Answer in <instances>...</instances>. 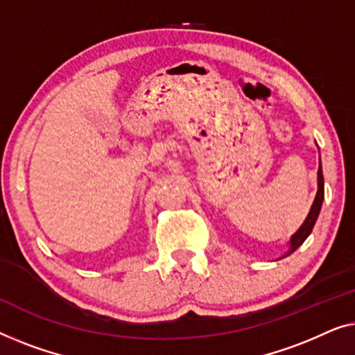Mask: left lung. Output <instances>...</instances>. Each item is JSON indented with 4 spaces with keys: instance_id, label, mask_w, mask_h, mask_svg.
I'll use <instances>...</instances> for the list:
<instances>
[{
    "instance_id": "obj_1",
    "label": "left lung",
    "mask_w": 355,
    "mask_h": 355,
    "mask_svg": "<svg viewBox=\"0 0 355 355\" xmlns=\"http://www.w3.org/2000/svg\"><path fill=\"white\" fill-rule=\"evenodd\" d=\"M317 182H318V189H317V194H315V199H313V204L311 207V212H309V216L306 217V220L301 225V228L297 230L296 233L293 234L291 239H289V249L284 254L283 257L289 256V254H293L296 249L301 246V244L306 241L309 234L312 233V228L315 225L317 218H318V214H320V209H322V202H323V198H325V188H323V172H322V162L320 166H318V172H317Z\"/></svg>"
}]
</instances>
